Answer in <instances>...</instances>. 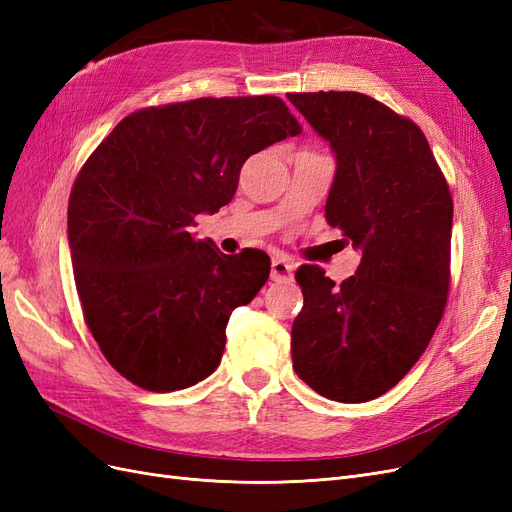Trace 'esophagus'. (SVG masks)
Segmentation results:
<instances>
[{
  "label": "esophagus",
  "mask_w": 512,
  "mask_h": 512,
  "mask_svg": "<svg viewBox=\"0 0 512 512\" xmlns=\"http://www.w3.org/2000/svg\"><path fill=\"white\" fill-rule=\"evenodd\" d=\"M292 262L286 258H273L271 262V280L273 282H290L292 280Z\"/></svg>",
  "instance_id": "34e87169"
}]
</instances>
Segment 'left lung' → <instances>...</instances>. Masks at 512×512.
<instances>
[{"label":"left lung","mask_w":512,"mask_h":512,"mask_svg":"<svg viewBox=\"0 0 512 512\" xmlns=\"http://www.w3.org/2000/svg\"><path fill=\"white\" fill-rule=\"evenodd\" d=\"M335 156L324 215L361 265L339 286L303 265L292 367L333 401L361 404L404 378L442 318L453 198L421 128L356 91L288 94Z\"/></svg>","instance_id":"obj_1"}]
</instances>
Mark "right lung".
<instances>
[{
    "label": "right lung",
    "instance_id": "1",
    "mask_svg": "<svg viewBox=\"0 0 512 512\" xmlns=\"http://www.w3.org/2000/svg\"><path fill=\"white\" fill-rule=\"evenodd\" d=\"M299 132L275 96L198 98L128 115L91 153L68 243L87 327L123 378L168 393L220 365L232 309L265 286L271 260L226 256L192 226L230 203L247 158Z\"/></svg>",
    "mask_w": 512,
    "mask_h": 512
}]
</instances>
